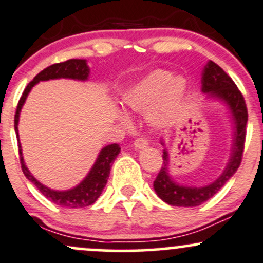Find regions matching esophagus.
Returning <instances> with one entry per match:
<instances>
[{
  "label": "esophagus",
  "instance_id": "1",
  "mask_svg": "<svg viewBox=\"0 0 263 263\" xmlns=\"http://www.w3.org/2000/svg\"><path fill=\"white\" fill-rule=\"evenodd\" d=\"M134 146H135V148H136V149L146 148V147L148 146V140H147L146 137L137 138V140L134 142Z\"/></svg>",
  "mask_w": 263,
  "mask_h": 263
}]
</instances>
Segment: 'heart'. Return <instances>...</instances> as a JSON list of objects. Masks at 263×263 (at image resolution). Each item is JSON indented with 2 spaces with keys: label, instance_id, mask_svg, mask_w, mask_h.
<instances>
[{
  "label": "heart",
  "instance_id": "1",
  "mask_svg": "<svg viewBox=\"0 0 263 263\" xmlns=\"http://www.w3.org/2000/svg\"><path fill=\"white\" fill-rule=\"evenodd\" d=\"M187 92V81L183 76L171 71L157 68L138 80L122 95L123 103L131 111L147 112V120L152 126H167L180 114ZM123 126L132 125L125 111H117Z\"/></svg>",
  "mask_w": 263,
  "mask_h": 263
}]
</instances>
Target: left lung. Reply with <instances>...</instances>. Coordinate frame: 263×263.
<instances>
[{"label":"left lung","mask_w":263,"mask_h":263,"mask_svg":"<svg viewBox=\"0 0 263 263\" xmlns=\"http://www.w3.org/2000/svg\"><path fill=\"white\" fill-rule=\"evenodd\" d=\"M201 83L202 93L207 95V99L223 103L231 116L233 132L230 158L222 174L213 182L206 186L181 184L176 182L175 178L170 174V154L164 145V141L161 140V145L164 146L162 155L163 164L154 181V189L158 197L171 206L195 207L210 200L236 174L242 160L247 117H249L243 96L229 74L212 61L207 62L202 70Z\"/></svg>","instance_id":"1"}]
</instances>
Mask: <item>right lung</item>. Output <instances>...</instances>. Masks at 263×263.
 <instances>
[{"instance_id": "right-lung-1", "label": "right lung", "mask_w": 263, "mask_h": 263, "mask_svg": "<svg viewBox=\"0 0 263 263\" xmlns=\"http://www.w3.org/2000/svg\"><path fill=\"white\" fill-rule=\"evenodd\" d=\"M89 77V67L86 60H76L72 59L68 61L54 63V65L48 66L47 68L40 72L34 79L31 81L25 88L22 97L18 101L17 105L16 115H14V131H16L17 140L20 141L18 136V121L21 109L24 107L26 99L28 93L34 85H37L41 81H50V80H59V79H68L76 81H87ZM18 151H20V161H21L22 171L28 181H31L46 198L56 203L57 206L67 207V209H79V207H86L89 204L95 203L97 198L100 197L107 183L109 171L114 161L116 160L118 154L121 152V147L117 143H111L103 147L97 156L93 166L91 167L89 172L86 175V177L79 184L72 187L70 190L65 191H59V190H52L50 187L45 186L37 180L34 176L31 174L30 170L26 166L24 156H22V147L18 142Z\"/></svg>"}]
</instances>
